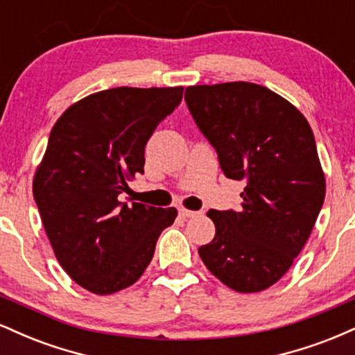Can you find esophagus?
<instances>
[{"mask_svg":"<svg viewBox=\"0 0 355 355\" xmlns=\"http://www.w3.org/2000/svg\"><path fill=\"white\" fill-rule=\"evenodd\" d=\"M202 211H193V210H187V209H180L178 210V215H180L182 218H191V217H197V215H200Z\"/></svg>","mask_w":355,"mask_h":355,"instance_id":"esophagus-1","label":"esophagus"}]
</instances>
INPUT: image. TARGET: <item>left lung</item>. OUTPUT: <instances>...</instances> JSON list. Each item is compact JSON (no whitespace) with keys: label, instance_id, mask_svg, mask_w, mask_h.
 Instances as JSON below:
<instances>
[{"label":"left lung","instance_id":"left-lung-1","mask_svg":"<svg viewBox=\"0 0 355 355\" xmlns=\"http://www.w3.org/2000/svg\"><path fill=\"white\" fill-rule=\"evenodd\" d=\"M185 101L223 175L245 182L239 210H209L215 237L198 255L227 287L266 291L300 254L325 198L311 125L282 96L247 81L189 87Z\"/></svg>","mask_w":355,"mask_h":355}]
</instances>
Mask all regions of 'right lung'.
Instances as JSON below:
<instances>
[{"mask_svg":"<svg viewBox=\"0 0 355 355\" xmlns=\"http://www.w3.org/2000/svg\"><path fill=\"white\" fill-rule=\"evenodd\" d=\"M182 87L93 93L58 118L33 197L63 270L87 291L113 294L140 279L175 209L120 202L144 173L145 145L180 105Z\"/></svg>","mask_w":355,"mask_h":355,"instance_id":"add662e5","label":"right lung"}]
</instances>
